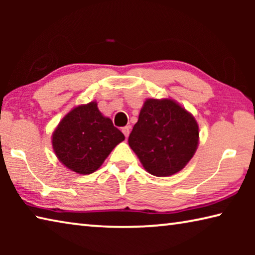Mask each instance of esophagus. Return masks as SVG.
I'll use <instances>...</instances> for the list:
<instances>
[{"mask_svg":"<svg viewBox=\"0 0 255 255\" xmlns=\"http://www.w3.org/2000/svg\"><path fill=\"white\" fill-rule=\"evenodd\" d=\"M123 132H124L125 136L128 137V136H129V132H130V126L124 127V128H123Z\"/></svg>","mask_w":255,"mask_h":255,"instance_id":"1","label":"esophagus"}]
</instances>
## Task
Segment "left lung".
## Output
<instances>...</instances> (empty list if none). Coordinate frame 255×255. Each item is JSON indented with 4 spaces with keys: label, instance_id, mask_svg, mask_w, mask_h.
<instances>
[{
    "label": "left lung",
    "instance_id": "left-lung-1",
    "mask_svg": "<svg viewBox=\"0 0 255 255\" xmlns=\"http://www.w3.org/2000/svg\"><path fill=\"white\" fill-rule=\"evenodd\" d=\"M198 139L199 128L187 110L172 100L149 99L128 143L146 171L155 176H169L191 159Z\"/></svg>",
    "mask_w": 255,
    "mask_h": 255
}]
</instances>
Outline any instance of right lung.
I'll return each instance as SVG.
<instances>
[{
  "label": "right lung",
  "mask_w": 255,
  "mask_h": 255,
  "mask_svg": "<svg viewBox=\"0 0 255 255\" xmlns=\"http://www.w3.org/2000/svg\"><path fill=\"white\" fill-rule=\"evenodd\" d=\"M125 139L111 119L103 117L96 102L73 109L53 135V147L64 165L80 174L98 170L111 150Z\"/></svg>",
  "instance_id": "1"
}]
</instances>
